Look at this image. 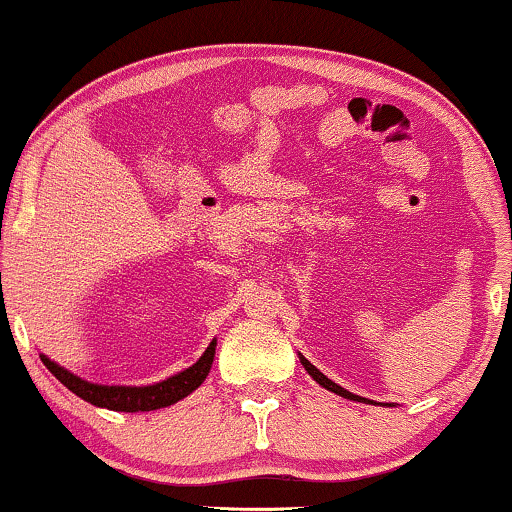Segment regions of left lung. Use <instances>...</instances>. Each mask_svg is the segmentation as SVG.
Returning a JSON list of instances; mask_svg holds the SVG:
<instances>
[{"label": "left lung", "mask_w": 512, "mask_h": 512, "mask_svg": "<svg viewBox=\"0 0 512 512\" xmlns=\"http://www.w3.org/2000/svg\"><path fill=\"white\" fill-rule=\"evenodd\" d=\"M298 356H300V363H303V366H305V370H307V373H310V375L314 377V380H317V382H319V384H321V387H324V389H328V391H333V394H338V396H342V398H349V401H359V403H373V401H368V398H361V396H356V394H352V391L342 389V387H340V384H335L333 380H328V377H326L324 373H321V370H319V368H314V366H312V363H310V361H307L303 354H298Z\"/></svg>", "instance_id": "obj_1"}]
</instances>
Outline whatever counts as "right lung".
Wrapping results in <instances>:
<instances>
[{"mask_svg": "<svg viewBox=\"0 0 512 512\" xmlns=\"http://www.w3.org/2000/svg\"><path fill=\"white\" fill-rule=\"evenodd\" d=\"M216 354V340L209 342L205 354L200 356L198 361L193 363L191 368L181 370V373L167 377L163 382L149 384V387H107V384H93L88 380H81L79 375L69 373L67 368L58 366V363L48 359L46 354H39L44 366L51 370V373L58 377V380L65 384V387L76 394L83 401L90 405H97V408H107L116 412H149V410H160L167 408V405H174L181 398L193 394L195 389L205 382L209 375V368H212Z\"/></svg>", "mask_w": 512, "mask_h": 512, "instance_id": "obj_1", "label": "right lung"}]
</instances>
